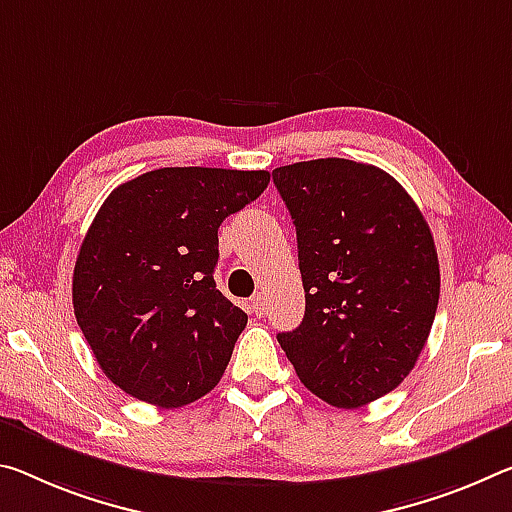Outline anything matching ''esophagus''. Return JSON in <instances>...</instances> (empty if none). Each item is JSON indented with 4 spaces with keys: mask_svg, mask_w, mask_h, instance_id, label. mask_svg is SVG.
Segmentation results:
<instances>
[{
    "mask_svg": "<svg viewBox=\"0 0 512 512\" xmlns=\"http://www.w3.org/2000/svg\"><path fill=\"white\" fill-rule=\"evenodd\" d=\"M250 314H255V316H264L266 314V296L264 294H257V296H253L250 298Z\"/></svg>",
    "mask_w": 512,
    "mask_h": 512,
    "instance_id": "34e87169",
    "label": "esophagus"
}]
</instances>
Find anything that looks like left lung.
<instances>
[{
	"label": "left lung",
	"instance_id": "1",
	"mask_svg": "<svg viewBox=\"0 0 512 512\" xmlns=\"http://www.w3.org/2000/svg\"><path fill=\"white\" fill-rule=\"evenodd\" d=\"M296 225L305 316L278 342L335 408L392 392L415 367L440 300V262L408 191L376 166L312 159L273 170Z\"/></svg>",
	"mask_w": 512,
	"mask_h": 512
}]
</instances>
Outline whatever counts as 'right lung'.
<instances>
[{
    "mask_svg": "<svg viewBox=\"0 0 512 512\" xmlns=\"http://www.w3.org/2000/svg\"><path fill=\"white\" fill-rule=\"evenodd\" d=\"M269 180L266 170L159 168L109 193L81 241L72 305L113 385L159 408L218 385L248 323L216 289L218 227Z\"/></svg>",
    "mask_w": 512,
    "mask_h": 512,
    "instance_id": "1",
    "label": "right lung"
}]
</instances>
